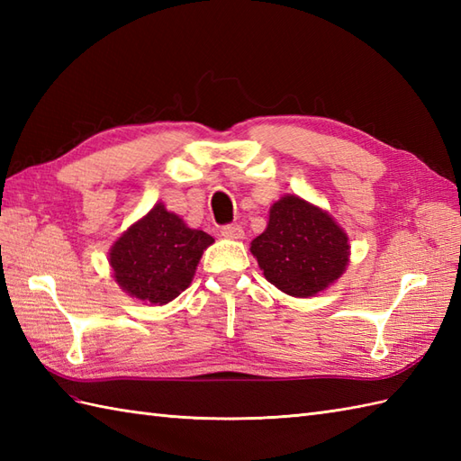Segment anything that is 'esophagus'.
<instances>
[{
	"label": "esophagus",
	"instance_id": "obj_1",
	"mask_svg": "<svg viewBox=\"0 0 461 461\" xmlns=\"http://www.w3.org/2000/svg\"><path fill=\"white\" fill-rule=\"evenodd\" d=\"M221 236L228 238V240H241L243 238V228H241V225H238V223L223 225Z\"/></svg>",
	"mask_w": 461,
	"mask_h": 461
}]
</instances>
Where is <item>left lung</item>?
I'll use <instances>...</instances> for the list:
<instances>
[{"instance_id": "obj_1", "label": "left lung", "mask_w": 461, "mask_h": 461, "mask_svg": "<svg viewBox=\"0 0 461 461\" xmlns=\"http://www.w3.org/2000/svg\"><path fill=\"white\" fill-rule=\"evenodd\" d=\"M251 253L271 285L291 297H312L345 273L350 246L325 210L287 194L271 205Z\"/></svg>"}]
</instances>
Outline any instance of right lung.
<instances>
[{
  "instance_id": "obj_1",
  "label": "right lung",
  "mask_w": 461,
  "mask_h": 461,
  "mask_svg": "<svg viewBox=\"0 0 461 461\" xmlns=\"http://www.w3.org/2000/svg\"><path fill=\"white\" fill-rule=\"evenodd\" d=\"M212 243L208 233L188 228L180 215L156 203L113 243V277L131 297L166 305L188 289L203 249Z\"/></svg>"
}]
</instances>
